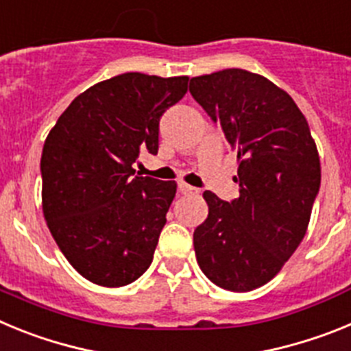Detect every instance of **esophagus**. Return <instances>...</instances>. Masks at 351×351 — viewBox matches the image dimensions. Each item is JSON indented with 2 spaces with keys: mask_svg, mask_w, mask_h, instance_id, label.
<instances>
[{
  "mask_svg": "<svg viewBox=\"0 0 351 351\" xmlns=\"http://www.w3.org/2000/svg\"><path fill=\"white\" fill-rule=\"evenodd\" d=\"M178 188H179V191H181V193H184V195H195V193H198V190L197 188H193V186H190V184H186V182H178Z\"/></svg>",
  "mask_w": 351,
  "mask_h": 351,
  "instance_id": "obj_1",
  "label": "esophagus"
}]
</instances>
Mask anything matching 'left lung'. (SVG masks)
<instances>
[{"instance_id": "8db88e82", "label": "left lung", "mask_w": 351, "mask_h": 351, "mask_svg": "<svg viewBox=\"0 0 351 351\" xmlns=\"http://www.w3.org/2000/svg\"><path fill=\"white\" fill-rule=\"evenodd\" d=\"M190 93L237 153L239 198L204 191L209 216L193 232L214 285L250 291L271 281L308 230L320 191L316 144L291 96L262 75L228 68L193 77Z\"/></svg>"}]
</instances>
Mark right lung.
Segmentation results:
<instances>
[{"mask_svg": "<svg viewBox=\"0 0 351 351\" xmlns=\"http://www.w3.org/2000/svg\"><path fill=\"white\" fill-rule=\"evenodd\" d=\"M188 91V77L130 71L68 105L43 144L42 207L56 244L91 283L125 287L153 262L176 182L135 176L158 153L160 117Z\"/></svg>", "mask_w": 351, "mask_h": 351, "instance_id": "right-lung-1", "label": "right lung"}]
</instances>
